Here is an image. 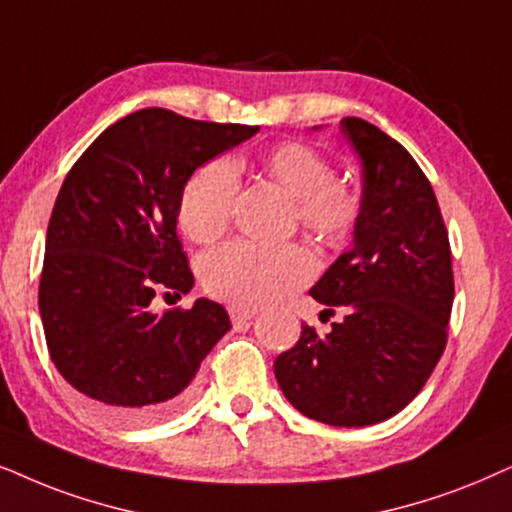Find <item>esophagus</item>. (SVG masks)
Returning <instances> with one entry per match:
<instances>
[{"mask_svg": "<svg viewBox=\"0 0 512 512\" xmlns=\"http://www.w3.org/2000/svg\"><path fill=\"white\" fill-rule=\"evenodd\" d=\"M228 313H230V320H232V322L242 324V322L254 320V317L258 315V310H256V308H242V305H230Z\"/></svg>", "mask_w": 512, "mask_h": 512, "instance_id": "1", "label": "esophagus"}]
</instances>
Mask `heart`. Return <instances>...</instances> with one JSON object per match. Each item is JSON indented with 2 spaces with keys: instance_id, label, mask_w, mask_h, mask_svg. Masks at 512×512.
Instances as JSON below:
<instances>
[{
  "instance_id": "b5f03b06",
  "label": "heart",
  "mask_w": 512,
  "mask_h": 512,
  "mask_svg": "<svg viewBox=\"0 0 512 512\" xmlns=\"http://www.w3.org/2000/svg\"><path fill=\"white\" fill-rule=\"evenodd\" d=\"M261 169L296 199L301 228L324 247H341L360 225L364 197L355 183L336 178L327 155L301 141H282L263 152ZM240 171L230 159L202 164L178 197V223L192 242L211 244L230 228ZM317 263L301 244L258 247L232 242L202 261V284L211 296L258 308L289 296L315 277Z\"/></svg>"
}]
</instances>
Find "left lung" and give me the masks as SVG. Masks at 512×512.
I'll use <instances>...</instances> for the list:
<instances>
[{"label": "left lung", "mask_w": 512, "mask_h": 512, "mask_svg": "<svg viewBox=\"0 0 512 512\" xmlns=\"http://www.w3.org/2000/svg\"><path fill=\"white\" fill-rule=\"evenodd\" d=\"M341 131L362 162L364 209L353 249L310 289L327 336L303 324L275 376L294 407L329 426L386 421L421 393L447 345L454 303L449 232L433 185L395 138L360 117Z\"/></svg>", "instance_id": "obj_1"}]
</instances>
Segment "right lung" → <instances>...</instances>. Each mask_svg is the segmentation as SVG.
<instances>
[{
	"instance_id": "1",
	"label": "right lung",
	"mask_w": 512,
	"mask_h": 512,
	"mask_svg": "<svg viewBox=\"0 0 512 512\" xmlns=\"http://www.w3.org/2000/svg\"><path fill=\"white\" fill-rule=\"evenodd\" d=\"M256 131L143 108L108 126L65 176L46 230L39 315L56 369L110 421L152 423L181 409L230 329L209 298L164 315L150 303L195 284L176 232L185 181Z\"/></svg>"
}]
</instances>
